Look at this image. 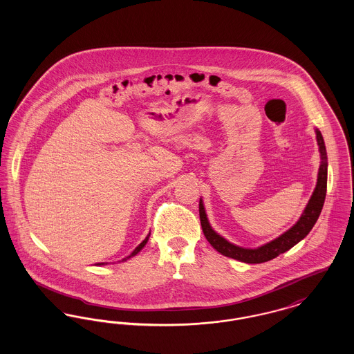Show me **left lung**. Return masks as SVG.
Returning <instances> with one entry per match:
<instances>
[{
    "mask_svg": "<svg viewBox=\"0 0 354 354\" xmlns=\"http://www.w3.org/2000/svg\"><path fill=\"white\" fill-rule=\"evenodd\" d=\"M316 139L320 150L321 165L317 175V185L316 188L304 209L303 215L300 216L299 221L289 228L283 235L279 236L277 239L272 240L270 243L259 247V248H243L237 247L235 244L227 241L224 237L216 234L212 227L209 225V221L207 219V214L203 205V201L199 202V215H201V223H202L203 234L208 243L218 251V252L235 259L243 263L248 264H260L270 261L272 259L277 257L279 254L289 251L293 245H296L299 241H301L305 236L310 232L313 225L320 216L322 205L325 202L326 195V180H328V156H326V149L324 143V138L321 135L320 130L316 129Z\"/></svg>",
    "mask_w": 354,
    "mask_h": 354,
    "instance_id": "left-lung-1",
    "label": "left lung"
}]
</instances>
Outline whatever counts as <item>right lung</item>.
Instances as JSON below:
<instances>
[{
    "label": "right lung",
    "mask_w": 354,
    "mask_h": 354,
    "mask_svg": "<svg viewBox=\"0 0 354 354\" xmlns=\"http://www.w3.org/2000/svg\"><path fill=\"white\" fill-rule=\"evenodd\" d=\"M149 237H150V234H149V235L146 236V239H145V240H143V241H142V243H140V244H139V245H138V247H136V248H135L134 251H133V253H131V254H130V256H127V257H124V259H123V260H127V259H130V257H133V256H135V254H136V253L139 252V251H140V250H142V248H143V247H145V245H146V244H147V241H149ZM103 264H104V263H98V264H97V266H103Z\"/></svg>",
    "instance_id": "obj_1"
}]
</instances>
